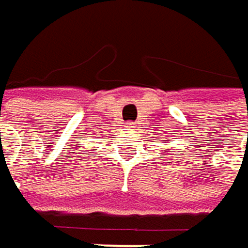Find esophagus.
Instances as JSON below:
<instances>
[{"instance_id":"1","label":"esophagus","mask_w":248,"mask_h":248,"mask_svg":"<svg viewBox=\"0 0 248 248\" xmlns=\"http://www.w3.org/2000/svg\"><path fill=\"white\" fill-rule=\"evenodd\" d=\"M125 127H127L128 130H134V128H135L134 123H125Z\"/></svg>"}]
</instances>
